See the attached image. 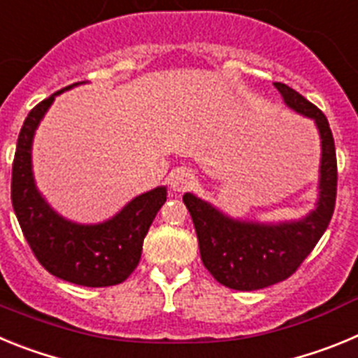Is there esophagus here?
<instances>
[{
  "label": "esophagus",
  "mask_w": 358,
  "mask_h": 358,
  "mask_svg": "<svg viewBox=\"0 0 358 358\" xmlns=\"http://www.w3.org/2000/svg\"><path fill=\"white\" fill-rule=\"evenodd\" d=\"M195 182V173L189 169H177L170 176V188L173 192H186Z\"/></svg>",
  "instance_id": "34e87169"
}]
</instances>
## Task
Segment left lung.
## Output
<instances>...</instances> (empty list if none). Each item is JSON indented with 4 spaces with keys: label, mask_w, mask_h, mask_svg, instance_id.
Wrapping results in <instances>:
<instances>
[{
    "label": "left lung",
    "mask_w": 358,
    "mask_h": 358,
    "mask_svg": "<svg viewBox=\"0 0 358 358\" xmlns=\"http://www.w3.org/2000/svg\"><path fill=\"white\" fill-rule=\"evenodd\" d=\"M274 85L290 109L314 120L319 129L322 154L317 208L297 222L267 226L233 220L192 194L182 197L194 220L202 264L220 285L235 290L265 289L292 276L327 231L335 210L337 157L327 116L289 85Z\"/></svg>",
    "instance_id": "8db88e82"
}]
</instances>
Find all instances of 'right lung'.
I'll list each match as a JSON object with an SVG mask.
<instances>
[{
    "label": "right lung",
    "mask_w": 358,
    "mask_h": 358,
    "mask_svg": "<svg viewBox=\"0 0 358 358\" xmlns=\"http://www.w3.org/2000/svg\"><path fill=\"white\" fill-rule=\"evenodd\" d=\"M64 90L37 103L21 127L12 163V206L31 252L50 274L75 285H118L140 264L145 235L166 201V188L159 186L136 197L116 217L96 226L59 217L34 182L31 140L53 98Z\"/></svg>",
    "instance_id": "add662e5"
}]
</instances>
